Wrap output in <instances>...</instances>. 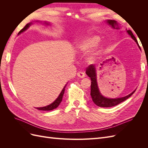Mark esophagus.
<instances>
[{
  "label": "esophagus",
  "mask_w": 148,
  "mask_h": 148,
  "mask_svg": "<svg viewBox=\"0 0 148 148\" xmlns=\"http://www.w3.org/2000/svg\"><path fill=\"white\" fill-rule=\"evenodd\" d=\"M77 76L79 78H84L85 77V73L83 72V71H79L77 73Z\"/></svg>",
  "instance_id": "obj_1"
}]
</instances>
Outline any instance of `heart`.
Listing matches in <instances>:
<instances>
[{"label":"heart","mask_w":148,"mask_h":148,"mask_svg":"<svg viewBox=\"0 0 148 148\" xmlns=\"http://www.w3.org/2000/svg\"><path fill=\"white\" fill-rule=\"evenodd\" d=\"M100 41L101 38L97 35H86L78 40L75 45V49L78 53L84 54L97 46ZM102 50V47L98 46L92 52L89 53L87 57V61L89 63H94L101 55Z\"/></svg>","instance_id":"heart-1"}]
</instances>
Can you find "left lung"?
Here are the masks:
<instances>
[{"label": "left lung", "instance_id": "obj_1", "mask_svg": "<svg viewBox=\"0 0 148 148\" xmlns=\"http://www.w3.org/2000/svg\"><path fill=\"white\" fill-rule=\"evenodd\" d=\"M107 23L108 25H110L111 27L119 29H120L119 24L115 20H107ZM127 32L129 35H130L132 38L135 41L139 48L140 49V46H139L138 41L136 40L135 36L133 35L131 30H127ZM86 73L88 76V77L91 78V96L92 97V101L96 105L99 107H111L115 106H117L120 103L123 102L124 101L127 100L128 98L130 97L135 92L136 89L135 91H133L132 93L130 94V95L122 97H119V98H107L105 96H103L101 93L99 89L98 88V85L97 83V77H96V68L95 65H90L86 69Z\"/></svg>", "mask_w": 148, "mask_h": 148}]
</instances>
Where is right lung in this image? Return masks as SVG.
Masks as SVG:
<instances>
[{"label":"right lung","instance_id":"right-lung-1","mask_svg":"<svg viewBox=\"0 0 148 148\" xmlns=\"http://www.w3.org/2000/svg\"><path fill=\"white\" fill-rule=\"evenodd\" d=\"M35 22H38V23L39 22V23H43L44 25H46V26L50 25V23H49V22H47V21H44V22H42V21H35ZM32 24H33V22H30V23H28V24H26V26H25V27L20 31V32L18 33V34H21V33L24 32V31H25L26 29H27ZM66 84H67V83L65 85V86L64 87V88L62 89V90L61 92L60 93L59 96H58V97L57 98V99H56L54 101H53V102L52 103V104H49V105H48V106H45V107H37L36 109H38V110H47V111H48V110H53V109H56L57 107L59 106V104H60L62 101V97H63V96H64V95L65 89V87H66Z\"/></svg>","mask_w":148,"mask_h":148}]
</instances>
